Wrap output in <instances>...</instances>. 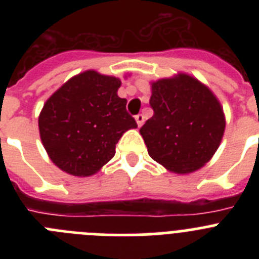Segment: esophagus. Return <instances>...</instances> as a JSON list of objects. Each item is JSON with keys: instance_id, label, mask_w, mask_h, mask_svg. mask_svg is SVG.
<instances>
[{"instance_id": "1", "label": "esophagus", "mask_w": 259, "mask_h": 259, "mask_svg": "<svg viewBox=\"0 0 259 259\" xmlns=\"http://www.w3.org/2000/svg\"><path fill=\"white\" fill-rule=\"evenodd\" d=\"M135 119H136L137 125H139V127H141V125H143V123H144V115H143V114H137V115L135 116Z\"/></svg>"}]
</instances>
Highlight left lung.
<instances>
[{"mask_svg": "<svg viewBox=\"0 0 259 259\" xmlns=\"http://www.w3.org/2000/svg\"><path fill=\"white\" fill-rule=\"evenodd\" d=\"M154 115L140 128L148 153L174 174L200 170L218 150L223 107L207 85L184 72L150 83Z\"/></svg>", "mask_w": 259, "mask_h": 259, "instance_id": "obj_1", "label": "left lung"}]
</instances>
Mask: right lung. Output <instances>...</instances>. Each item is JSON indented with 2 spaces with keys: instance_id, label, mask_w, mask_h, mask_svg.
<instances>
[{
  "instance_id": "obj_1",
  "label": "right lung",
  "mask_w": 259,
  "mask_h": 259,
  "mask_svg": "<svg viewBox=\"0 0 259 259\" xmlns=\"http://www.w3.org/2000/svg\"><path fill=\"white\" fill-rule=\"evenodd\" d=\"M119 77L87 70L53 93L38 115V131L52 162L74 176H91L115 155L125 131L137 128L118 96Z\"/></svg>"
}]
</instances>
